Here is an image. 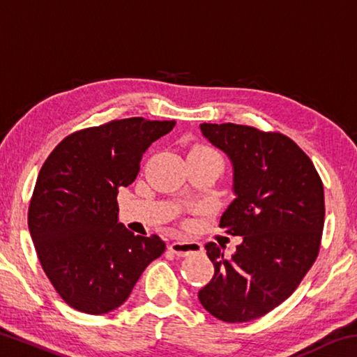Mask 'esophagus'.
<instances>
[{
  "label": "esophagus",
  "instance_id": "obj_1",
  "mask_svg": "<svg viewBox=\"0 0 357 357\" xmlns=\"http://www.w3.org/2000/svg\"><path fill=\"white\" fill-rule=\"evenodd\" d=\"M170 252L178 257H187L192 255V253H198L203 250V245L200 243H195V241H174L170 244Z\"/></svg>",
  "mask_w": 357,
  "mask_h": 357
}]
</instances>
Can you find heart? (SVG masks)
I'll list each match as a JSON object with an SVG mask.
<instances>
[{
  "label": "heart",
  "mask_w": 357,
  "mask_h": 357,
  "mask_svg": "<svg viewBox=\"0 0 357 357\" xmlns=\"http://www.w3.org/2000/svg\"><path fill=\"white\" fill-rule=\"evenodd\" d=\"M195 151V153H203V154H213V155H219L215 153L214 149H211V148H206V146H198V148H195L193 149ZM220 157V155H219Z\"/></svg>",
  "instance_id": "heart-1"
}]
</instances>
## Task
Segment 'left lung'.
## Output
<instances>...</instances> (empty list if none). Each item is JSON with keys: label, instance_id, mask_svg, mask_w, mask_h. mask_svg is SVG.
<instances>
[{"label": "left lung", "instance_id": "8db88e82", "mask_svg": "<svg viewBox=\"0 0 357 357\" xmlns=\"http://www.w3.org/2000/svg\"><path fill=\"white\" fill-rule=\"evenodd\" d=\"M203 135L233 164L236 198L220 228L243 236L231 257L204 245L214 277L198 291L211 315L245 323L280 305L318 257L324 227V190L310 157L280 132L233 123L200 124Z\"/></svg>", "mask_w": 357, "mask_h": 357}]
</instances>
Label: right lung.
<instances>
[{"mask_svg":"<svg viewBox=\"0 0 357 357\" xmlns=\"http://www.w3.org/2000/svg\"><path fill=\"white\" fill-rule=\"evenodd\" d=\"M176 121L114 119L74 132L42 165L28 227L42 269L66 304L102 315L124 304L143 271L165 250L157 234L118 222V190L140 172L151 143Z\"/></svg>","mask_w":357,"mask_h":357,"instance_id":"right-lung-1","label":"right lung"}]
</instances>
